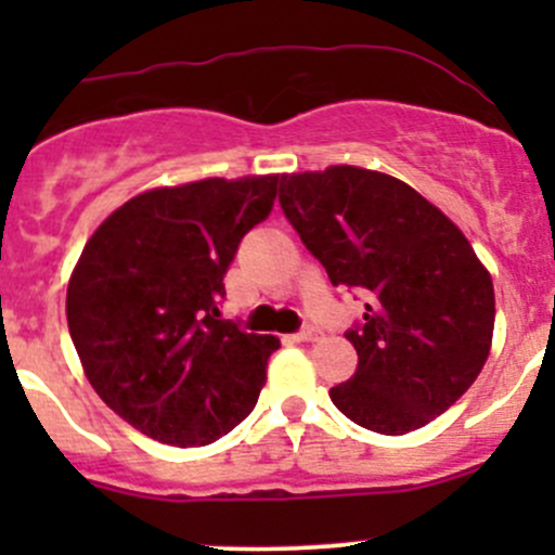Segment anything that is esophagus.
I'll return each mask as SVG.
<instances>
[{"label":"esophagus","instance_id":"1","mask_svg":"<svg viewBox=\"0 0 555 555\" xmlns=\"http://www.w3.org/2000/svg\"><path fill=\"white\" fill-rule=\"evenodd\" d=\"M317 335L319 333L313 327H304V330H298V333H293V340H298V344H306V340H313Z\"/></svg>","mask_w":555,"mask_h":555}]
</instances>
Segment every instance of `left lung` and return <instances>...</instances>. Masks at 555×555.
Returning <instances> with one entry per match:
<instances>
[{
  "label": "left lung",
  "instance_id": "obj_1",
  "mask_svg": "<svg viewBox=\"0 0 555 555\" xmlns=\"http://www.w3.org/2000/svg\"><path fill=\"white\" fill-rule=\"evenodd\" d=\"M279 204L330 282L365 298L344 333L360 360L330 389L335 408L382 435L449 411L494 333V284L464 233L405 182L357 166L287 173Z\"/></svg>",
  "mask_w": 555,
  "mask_h": 555
}]
</instances>
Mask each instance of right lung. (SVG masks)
I'll use <instances>...</instances> for the list:
<instances>
[{
  "instance_id": "add662e5",
  "label": "right lung",
  "mask_w": 555,
  "mask_h": 555,
  "mask_svg": "<svg viewBox=\"0 0 555 555\" xmlns=\"http://www.w3.org/2000/svg\"><path fill=\"white\" fill-rule=\"evenodd\" d=\"M276 182L204 179L137 195L99 225L72 273L66 319L88 382L158 443L209 446L257 405L279 338L220 319L222 279Z\"/></svg>"
}]
</instances>
